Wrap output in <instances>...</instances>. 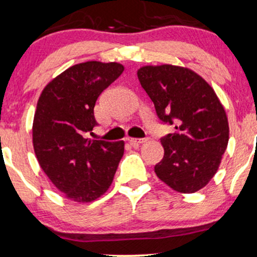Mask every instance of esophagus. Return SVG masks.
Segmentation results:
<instances>
[{
    "mask_svg": "<svg viewBox=\"0 0 257 257\" xmlns=\"http://www.w3.org/2000/svg\"><path fill=\"white\" fill-rule=\"evenodd\" d=\"M148 139L147 138H128V142L130 144L132 145H139V144H143L147 142Z\"/></svg>",
    "mask_w": 257,
    "mask_h": 257,
    "instance_id": "obj_1",
    "label": "esophagus"
}]
</instances>
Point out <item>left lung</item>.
<instances>
[{"instance_id":"left-lung-1","label":"left lung","mask_w":257,"mask_h":257,"mask_svg":"<svg viewBox=\"0 0 257 257\" xmlns=\"http://www.w3.org/2000/svg\"><path fill=\"white\" fill-rule=\"evenodd\" d=\"M138 80L161 121L176 131L161 139L163 160L155 173L174 191L195 193L217 173L229 143V122L213 88L191 69L145 65Z\"/></svg>"}]
</instances>
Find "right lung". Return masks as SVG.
<instances>
[{"instance_id": "add662e5", "label": "right lung", "mask_w": 257, "mask_h": 257, "mask_svg": "<svg viewBox=\"0 0 257 257\" xmlns=\"http://www.w3.org/2000/svg\"><path fill=\"white\" fill-rule=\"evenodd\" d=\"M123 71L119 63L89 61L70 66L41 91L34 113L33 148L41 169L65 198L96 200L108 191L125 143L84 137L97 125V97Z\"/></svg>"}]
</instances>
